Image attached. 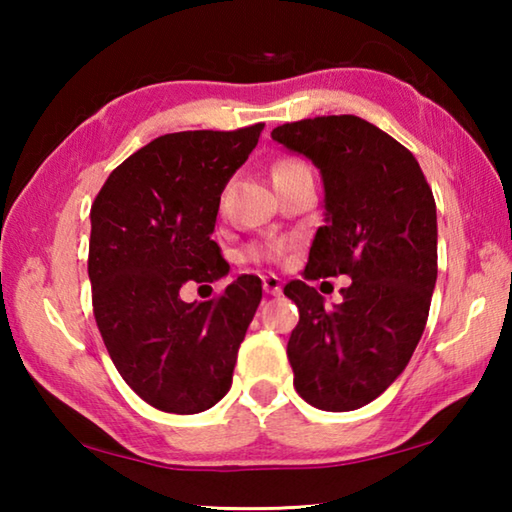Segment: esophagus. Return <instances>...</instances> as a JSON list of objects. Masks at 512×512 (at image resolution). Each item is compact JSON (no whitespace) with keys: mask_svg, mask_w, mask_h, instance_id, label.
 I'll return each instance as SVG.
<instances>
[{"mask_svg":"<svg viewBox=\"0 0 512 512\" xmlns=\"http://www.w3.org/2000/svg\"><path fill=\"white\" fill-rule=\"evenodd\" d=\"M264 291L271 293V296H280L282 293V280L277 275H264Z\"/></svg>","mask_w":512,"mask_h":512,"instance_id":"esophagus-1","label":"esophagus"}]
</instances>
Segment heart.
I'll use <instances>...</instances> for the list:
<instances>
[{"mask_svg":"<svg viewBox=\"0 0 512 512\" xmlns=\"http://www.w3.org/2000/svg\"><path fill=\"white\" fill-rule=\"evenodd\" d=\"M305 169V164L298 160H280L273 167V176H284V173ZM289 250V241H268V244L250 246L248 248V259H255V262H277L282 255Z\"/></svg>","mask_w":512,"mask_h":512,"instance_id":"heart-1","label":"heart"}]
</instances>
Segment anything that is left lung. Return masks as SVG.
Masks as SVG:
<instances>
[{
  "mask_svg": "<svg viewBox=\"0 0 512 512\" xmlns=\"http://www.w3.org/2000/svg\"><path fill=\"white\" fill-rule=\"evenodd\" d=\"M271 137L323 178L325 225L309 250L307 280L352 277L334 309L307 282L284 287L300 311L287 345L293 386L316 409H361L402 375L427 325L436 201L413 153L361 117L302 119Z\"/></svg>",
  "mask_w": 512,
  "mask_h": 512,
  "instance_id": "1",
  "label": "left lung"
}]
</instances>
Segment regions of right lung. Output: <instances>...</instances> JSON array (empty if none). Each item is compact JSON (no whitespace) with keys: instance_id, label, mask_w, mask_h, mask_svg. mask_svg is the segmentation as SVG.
<instances>
[{"instance_id":"1","label":"right lung","mask_w":512,"mask_h":512,"mask_svg":"<svg viewBox=\"0 0 512 512\" xmlns=\"http://www.w3.org/2000/svg\"><path fill=\"white\" fill-rule=\"evenodd\" d=\"M262 128L162 135L121 162L92 203L94 318L119 375L160 411H207L232 386L262 282L241 275L207 302L180 300V287L228 275L216 214Z\"/></svg>"}]
</instances>
